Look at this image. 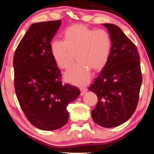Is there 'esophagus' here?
Instances as JSON below:
<instances>
[{
	"label": "esophagus",
	"mask_w": 154,
	"mask_h": 154,
	"mask_svg": "<svg viewBox=\"0 0 154 154\" xmlns=\"http://www.w3.org/2000/svg\"><path fill=\"white\" fill-rule=\"evenodd\" d=\"M80 90H81V95H84V94H85V92L88 91V89L86 88H84V87H82L80 88Z\"/></svg>",
	"instance_id": "obj_1"
}]
</instances>
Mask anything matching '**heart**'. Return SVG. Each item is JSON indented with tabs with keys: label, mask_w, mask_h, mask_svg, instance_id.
I'll use <instances>...</instances> for the list:
<instances>
[{
	"label": "heart",
	"mask_w": 154,
	"mask_h": 154,
	"mask_svg": "<svg viewBox=\"0 0 154 154\" xmlns=\"http://www.w3.org/2000/svg\"><path fill=\"white\" fill-rule=\"evenodd\" d=\"M50 49L54 62L63 69L71 67L74 61L73 53H76L79 63L65 73L64 79L73 85H82L90 81V71L97 72L106 64L112 40L106 31L75 24L64 31L63 41L53 40Z\"/></svg>",
	"instance_id": "b5f03b06"
}]
</instances>
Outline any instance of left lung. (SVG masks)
Returning <instances> with one entry per match:
<instances>
[{
  "label": "left lung",
  "mask_w": 154,
  "mask_h": 154,
  "mask_svg": "<svg viewBox=\"0 0 154 154\" xmlns=\"http://www.w3.org/2000/svg\"><path fill=\"white\" fill-rule=\"evenodd\" d=\"M112 40L106 64L89 87L98 98L92 118L104 128L125 123L137 106L142 82L140 58L135 45L115 24H102Z\"/></svg>",
  "instance_id": "1"
}]
</instances>
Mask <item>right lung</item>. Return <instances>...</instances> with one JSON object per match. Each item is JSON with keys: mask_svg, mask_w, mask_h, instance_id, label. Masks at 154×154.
Returning a JSON list of instances; mask_svg holds the SVG:
<instances>
[{"mask_svg": "<svg viewBox=\"0 0 154 154\" xmlns=\"http://www.w3.org/2000/svg\"><path fill=\"white\" fill-rule=\"evenodd\" d=\"M62 21L31 24L14 54V90L26 119L42 130L62 128L69 120L66 106L79 95L76 87L63 85L50 45Z\"/></svg>", "mask_w": 154, "mask_h": 154, "instance_id": "1", "label": "right lung"}]
</instances>
